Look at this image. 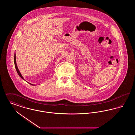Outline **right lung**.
Segmentation results:
<instances>
[{
    "mask_svg": "<svg viewBox=\"0 0 135 135\" xmlns=\"http://www.w3.org/2000/svg\"><path fill=\"white\" fill-rule=\"evenodd\" d=\"M16 54H15V56H14V63H15V68H16V70H17V73H18V74H19V75L21 77V78H22L23 79H24V78L22 76V75H21V74L20 73V72L19 70V69H18V67H17V63H16ZM29 84H30L31 85H34V84H30V83H29Z\"/></svg>",
    "mask_w": 135,
    "mask_h": 135,
    "instance_id": "right-lung-1",
    "label": "right lung"
}]
</instances>
